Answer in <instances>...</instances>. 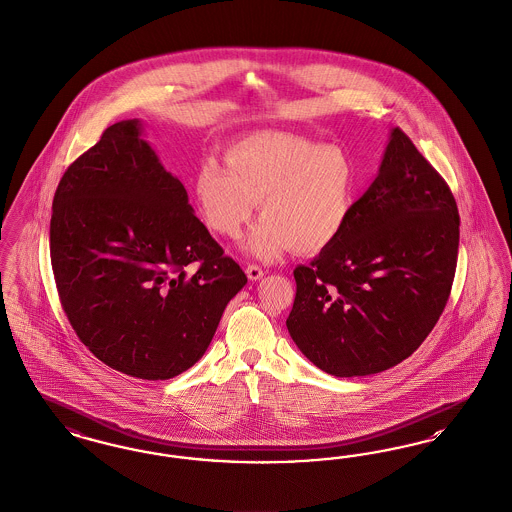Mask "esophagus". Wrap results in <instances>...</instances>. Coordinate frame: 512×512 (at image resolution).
Masks as SVG:
<instances>
[{
  "label": "esophagus",
  "instance_id": "obj_1",
  "mask_svg": "<svg viewBox=\"0 0 512 512\" xmlns=\"http://www.w3.org/2000/svg\"><path fill=\"white\" fill-rule=\"evenodd\" d=\"M246 274L249 280H259V278H263V268L257 265H247Z\"/></svg>",
  "mask_w": 512,
  "mask_h": 512
}]
</instances>
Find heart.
<instances>
[{
	"label": "heart",
	"instance_id": "b5f03b06",
	"mask_svg": "<svg viewBox=\"0 0 512 512\" xmlns=\"http://www.w3.org/2000/svg\"><path fill=\"white\" fill-rule=\"evenodd\" d=\"M358 196L347 150L286 131H257L228 144L226 164L205 158L194 175L200 217L213 232L236 238L261 202V221L244 247L274 261L289 247L312 255L345 230Z\"/></svg>",
	"mask_w": 512,
	"mask_h": 512
}]
</instances>
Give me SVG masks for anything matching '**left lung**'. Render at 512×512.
<instances>
[{
	"label": "left lung",
	"mask_w": 512,
	"mask_h": 512,
	"mask_svg": "<svg viewBox=\"0 0 512 512\" xmlns=\"http://www.w3.org/2000/svg\"><path fill=\"white\" fill-rule=\"evenodd\" d=\"M457 247L459 211L450 186L394 127L379 173L343 234L293 270L291 339L335 377L400 364L448 303Z\"/></svg>",
	"instance_id": "1"
}]
</instances>
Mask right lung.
<instances>
[{
  "label": "right lung",
  "instance_id": "1",
  "mask_svg": "<svg viewBox=\"0 0 512 512\" xmlns=\"http://www.w3.org/2000/svg\"><path fill=\"white\" fill-rule=\"evenodd\" d=\"M141 135L139 120L114 123L64 171L49 242L83 345L108 368L162 381L204 356L247 276Z\"/></svg>",
  "mask_w": 512,
  "mask_h": 512
}]
</instances>
